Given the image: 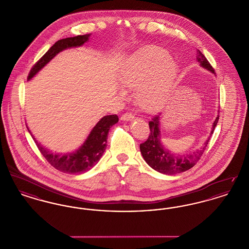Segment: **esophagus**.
Wrapping results in <instances>:
<instances>
[{
  "mask_svg": "<svg viewBox=\"0 0 249 249\" xmlns=\"http://www.w3.org/2000/svg\"><path fill=\"white\" fill-rule=\"evenodd\" d=\"M120 119L122 121H129V120L134 119V115L131 114V113H125L121 116Z\"/></svg>",
  "mask_w": 249,
  "mask_h": 249,
  "instance_id": "esophagus-1",
  "label": "esophagus"
}]
</instances>
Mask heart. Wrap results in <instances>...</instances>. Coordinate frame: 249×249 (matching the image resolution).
I'll return each mask as SVG.
<instances>
[{
    "instance_id": "heart-1",
    "label": "heart",
    "mask_w": 249,
    "mask_h": 249,
    "mask_svg": "<svg viewBox=\"0 0 249 249\" xmlns=\"http://www.w3.org/2000/svg\"><path fill=\"white\" fill-rule=\"evenodd\" d=\"M178 64L162 49L146 48L126 60L119 71L121 84L135 89V101L142 110L156 113L165 107L178 76ZM125 88L120 93L127 94Z\"/></svg>"
}]
</instances>
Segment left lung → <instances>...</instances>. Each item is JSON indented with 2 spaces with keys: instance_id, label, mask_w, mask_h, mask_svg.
Masks as SVG:
<instances>
[{
  "instance_id": "8db88e82",
  "label": "left lung",
  "mask_w": 249,
  "mask_h": 249,
  "mask_svg": "<svg viewBox=\"0 0 249 249\" xmlns=\"http://www.w3.org/2000/svg\"><path fill=\"white\" fill-rule=\"evenodd\" d=\"M196 59L202 68L214 73L213 67L200 50H197ZM160 115H156L149 121V136L145 142L140 144V150L143 160L155 171L164 175L174 176L176 174L190 170V168L196 164V162L200 160L201 155L203 154L210 140V137L213 134V130L217 124L219 116L217 115L216 119H214L210 136L203 143V146L201 149L187 155L173 154L163 146L160 138Z\"/></svg>"
}]
</instances>
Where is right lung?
<instances>
[{"instance_id":"1","label":"right lung","mask_w":249,"mask_h":249,"mask_svg":"<svg viewBox=\"0 0 249 249\" xmlns=\"http://www.w3.org/2000/svg\"><path fill=\"white\" fill-rule=\"evenodd\" d=\"M89 36L90 35L74 36L61 39L56 42L32 68L28 76V80L32 79L60 51L67 48L83 46L86 42L89 41ZM117 122H119V117L117 115L105 116L93 127L83 144L74 152L67 154H53L36 141L29 128L28 130L32 134L40 152L54 168L66 174H81L90 170L98 163L107 148L108 131Z\"/></svg>"}]
</instances>
